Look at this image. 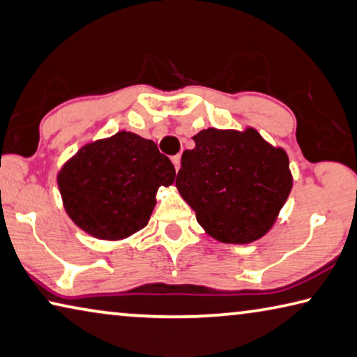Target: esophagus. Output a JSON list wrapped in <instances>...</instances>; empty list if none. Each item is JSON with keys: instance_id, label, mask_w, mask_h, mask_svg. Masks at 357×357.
<instances>
[{"instance_id": "34e87169", "label": "esophagus", "mask_w": 357, "mask_h": 357, "mask_svg": "<svg viewBox=\"0 0 357 357\" xmlns=\"http://www.w3.org/2000/svg\"><path fill=\"white\" fill-rule=\"evenodd\" d=\"M172 162H173V165H174V168H176V172H178L179 167H181V157L179 155H174L172 158Z\"/></svg>"}]
</instances>
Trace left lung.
Listing matches in <instances>:
<instances>
[{
  "mask_svg": "<svg viewBox=\"0 0 357 357\" xmlns=\"http://www.w3.org/2000/svg\"><path fill=\"white\" fill-rule=\"evenodd\" d=\"M183 152L176 188L209 236L248 245L267 234L292 189L289 157L256 128H206Z\"/></svg>",
  "mask_w": 357,
  "mask_h": 357,
  "instance_id": "1",
  "label": "left lung"
}]
</instances>
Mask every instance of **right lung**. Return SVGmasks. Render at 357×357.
<instances>
[{"label": "right lung", "mask_w": 357, "mask_h": 357, "mask_svg": "<svg viewBox=\"0 0 357 357\" xmlns=\"http://www.w3.org/2000/svg\"><path fill=\"white\" fill-rule=\"evenodd\" d=\"M176 179L152 139L132 132L82 146L56 174L68 216L98 240L117 241L144 229L160 185Z\"/></svg>", "instance_id": "right-lung-1"}]
</instances>
